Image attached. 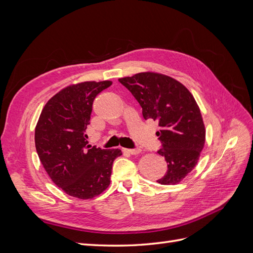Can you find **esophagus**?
Listing matches in <instances>:
<instances>
[{
	"label": "esophagus",
	"instance_id": "34e87169",
	"mask_svg": "<svg viewBox=\"0 0 253 253\" xmlns=\"http://www.w3.org/2000/svg\"><path fill=\"white\" fill-rule=\"evenodd\" d=\"M122 151H124L125 153H127V154H131V155H137L141 152L140 149H124Z\"/></svg>",
	"mask_w": 253,
	"mask_h": 253
}]
</instances>
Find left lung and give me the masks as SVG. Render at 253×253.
Segmentation results:
<instances>
[{
    "label": "left lung",
    "instance_id": "1",
    "mask_svg": "<svg viewBox=\"0 0 253 253\" xmlns=\"http://www.w3.org/2000/svg\"><path fill=\"white\" fill-rule=\"evenodd\" d=\"M139 102L143 118L158 122V151L168 164L160 185H176L194 169L205 147L206 128L200 106L182 83L164 74L143 72L120 78Z\"/></svg>",
    "mask_w": 253,
    "mask_h": 253
}]
</instances>
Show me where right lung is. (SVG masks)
I'll list each match as a JSON object with an SVG mask.
<instances>
[{
  "instance_id": "obj_1",
  "label": "right lung",
  "mask_w": 253,
  "mask_h": 253,
  "mask_svg": "<svg viewBox=\"0 0 253 253\" xmlns=\"http://www.w3.org/2000/svg\"><path fill=\"white\" fill-rule=\"evenodd\" d=\"M112 81L71 84L44 105L35 129L38 156L55 185L79 200L100 195L110 186L119 149L87 145L85 129L96 96Z\"/></svg>"
}]
</instances>
